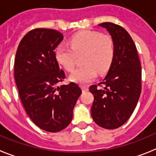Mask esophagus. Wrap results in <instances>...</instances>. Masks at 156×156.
<instances>
[{
  "mask_svg": "<svg viewBox=\"0 0 156 156\" xmlns=\"http://www.w3.org/2000/svg\"><path fill=\"white\" fill-rule=\"evenodd\" d=\"M81 88H82L83 91H87L89 89L88 86H86V85H81Z\"/></svg>",
  "mask_w": 156,
  "mask_h": 156,
  "instance_id": "1",
  "label": "esophagus"
}]
</instances>
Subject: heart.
<instances>
[{"mask_svg":"<svg viewBox=\"0 0 156 156\" xmlns=\"http://www.w3.org/2000/svg\"><path fill=\"white\" fill-rule=\"evenodd\" d=\"M70 47L58 45L55 55L58 62L69 72L74 69L76 55L83 54L80 66L73 72L70 80L79 83H87L97 76L105 73L109 69L115 56V44L109 34L99 31L84 30L72 36Z\"/></svg>","mask_w":156,"mask_h":156,"instance_id":"obj_1","label":"heart"}]
</instances>
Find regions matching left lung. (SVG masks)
Listing matches in <instances>:
<instances>
[{
    "label": "left lung",
    "instance_id": "left-lung-1",
    "mask_svg": "<svg viewBox=\"0 0 156 156\" xmlns=\"http://www.w3.org/2000/svg\"><path fill=\"white\" fill-rule=\"evenodd\" d=\"M109 32L115 44V56L108 73L98 85H91L94 95L91 115L105 129H116L128 120L141 92V66L137 48L127 31L112 23L99 24Z\"/></svg>",
    "mask_w": 156,
    "mask_h": 156
}]
</instances>
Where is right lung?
<instances>
[{
	"mask_svg": "<svg viewBox=\"0 0 156 156\" xmlns=\"http://www.w3.org/2000/svg\"><path fill=\"white\" fill-rule=\"evenodd\" d=\"M62 40L58 30H30L19 43L14 66L16 86L27 115L38 127L52 133L69 124L82 93L73 82L59 85L66 74L59 67L55 50Z\"/></svg>",
	"mask_w": 156,
	"mask_h": 156,
	"instance_id": "right-lung-1",
	"label": "right lung"
}]
</instances>
